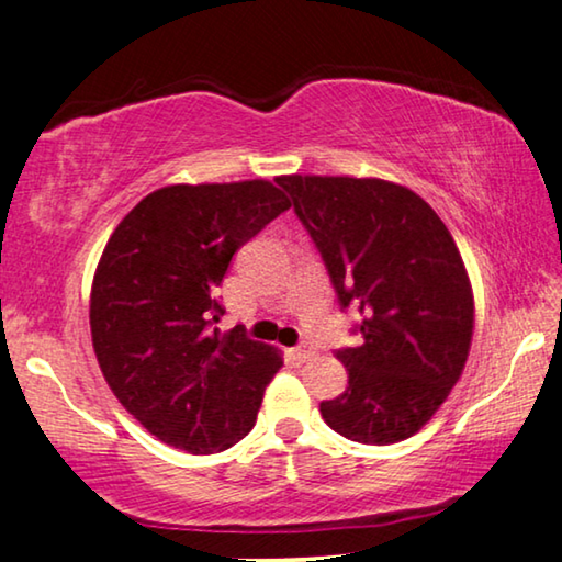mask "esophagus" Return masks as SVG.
<instances>
[{
  "label": "esophagus",
  "instance_id": "1",
  "mask_svg": "<svg viewBox=\"0 0 562 562\" xmlns=\"http://www.w3.org/2000/svg\"><path fill=\"white\" fill-rule=\"evenodd\" d=\"M294 355H296L299 362H308V360H312V357H314V349L308 347V345H301V347L294 349Z\"/></svg>",
  "mask_w": 562,
  "mask_h": 562
}]
</instances>
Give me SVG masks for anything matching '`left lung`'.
<instances>
[{"label":"left lung","mask_w":562,"mask_h":562,"mask_svg":"<svg viewBox=\"0 0 562 562\" xmlns=\"http://www.w3.org/2000/svg\"><path fill=\"white\" fill-rule=\"evenodd\" d=\"M329 268L360 306L362 345L337 352L349 385L319 405L357 443L411 438L451 395L474 337V289L449 227L408 187L380 177L281 175Z\"/></svg>","instance_id":"8db88e82"}]
</instances>
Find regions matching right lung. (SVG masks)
<instances>
[{
    "instance_id": "add662e5",
    "label": "right lung",
    "mask_w": 562,
    "mask_h": 562,
    "mask_svg": "<svg viewBox=\"0 0 562 562\" xmlns=\"http://www.w3.org/2000/svg\"><path fill=\"white\" fill-rule=\"evenodd\" d=\"M291 207L268 180L167 184L105 243L91 283V339L111 393L194 457L231 449L256 426L281 349L217 331L215 291L243 243Z\"/></svg>"
}]
</instances>
